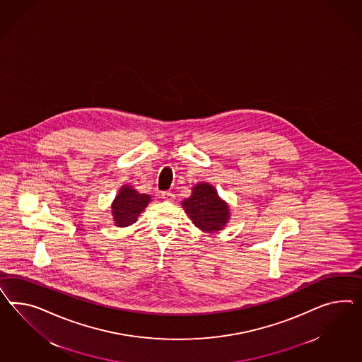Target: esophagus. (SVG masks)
Instances as JSON below:
<instances>
[{
    "label": "esophagus",
    "mask_w": 362,
    "mask_h": 362,
    "mask_svg": "<svg viewBox=\"0 0 362 362\" xmlns=\"http://www.w3.org/2000/svg\"><path fill=\"white\" fill-rule=\"evenodd\" d=\"M160 196H162V199H165L166 202H173V200L175 199V195H174L173 192H170V191H163V192L160 194Z\"/></svg>",
    "instance_id": "1"
}]
</instances>
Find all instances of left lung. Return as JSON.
<instances>
[{"label":"left lung","mask_w":362,"mask_h":362,"mask_svg":"<svg viewBox=\"0 0 362 362\" xmlns=\"http://www.w3.org/2000/svg\"><path fill=\"white\" fill-rule=\"evenodd\" d=\"M192 223L204 232L220 230L229 220L228 206L215 188L206 183L194 187L192 195L182 203Z\"/></svg>","instance_id":"obj_1"}]
</instances>
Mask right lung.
Returning <instances> with one entry per match:
<instances>
[{
  "instance_id": "right-lung-1",
  "label": "right lung",
  "mask_w": 362,
  "mask_h": 362,
  "mask_svg": "<svg viewBox=\"0 0 362 362\" xmlns=\"http://www.w3.org/2000/svg\"><path fill=\"white\" fill-rule=\"evenodd\" d=\"M150 199L151 197L146 194H138L132 187H122L112 206L116 225L129 226L136 223L138 215L144 211V208H146Z\"/></svg>"
}]
</instances>
